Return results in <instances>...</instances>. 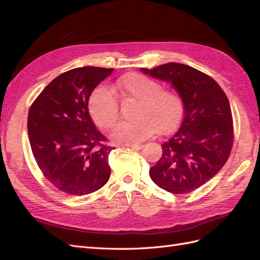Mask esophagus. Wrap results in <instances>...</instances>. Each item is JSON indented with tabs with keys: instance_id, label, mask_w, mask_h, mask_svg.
<instances>
[{
	"instance_id": "34e87169",
	"label": "esophagus",
	"mask_w": 260,
	"mask_h": 260,
	"mask_svg": "<svg viewBox=\"0 0 260 260\" xmlns=\"http://www.w3.org/2000/svg\"><path fill=\"white\" fill-rule=\"evenodd\" d=\"M143 146H144V145H142V144H133V145H128V147H129V148H131V149H137V151H139V149H142V148H143Z\"/></svg>"
}]
</instances>
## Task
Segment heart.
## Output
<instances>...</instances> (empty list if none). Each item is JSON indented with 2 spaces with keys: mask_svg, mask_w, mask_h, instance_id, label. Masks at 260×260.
Returning <instances> with one entry per match:
<instances>
[{
  "mask_svg": "<svg viewBox=\"0 0 260 260\" xmlns=\"http://www.w3.org/2000/svg\"><path fill=\"white\" fill-rule=\"evenodd\" d=\"M116 86L123 96L138 100V105L133 113L135 120L120 122L114 128L112 139L115 142L131 145L152 137L156 131L167 135L182 121V96L174 90L161 89V84L156 80L132 73L120 78ZM88 107L93 121L104 130L111 129L119 117L117 98L103 85L92 91Z\"/></svg>",
  "mask_w": 260,
  "mask_h": 260,
  "instance_id": "b5f03b06",
  "label": "heart"
}]
</instances>
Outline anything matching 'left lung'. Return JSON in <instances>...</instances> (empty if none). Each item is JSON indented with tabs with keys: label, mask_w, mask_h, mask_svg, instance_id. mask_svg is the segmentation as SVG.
<instances>
[{
	"label": "left lung",
	"mask_w": 260,
	"mask_h": 260,
	"mask_svg": "<svg viewBox=\"0 0 260 260\" xmlns=\"http://www.w3.org/2000/svg\"><path fill=\"white\" fill-rule=\"evenodd\" d=\"M141 70L170 82L184 102L182 122L161 145V157L149 169V177L167 192L191 193L215 177L229 158L234 139L229 100L211 77L191 66L167 62Z\"/></svg>",
	"instance_id": "8db88e82"
}]
</instances>
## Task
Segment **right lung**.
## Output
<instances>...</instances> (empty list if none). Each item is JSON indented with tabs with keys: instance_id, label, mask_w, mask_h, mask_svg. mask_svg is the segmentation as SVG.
<instances>
[{
	"instance_id": "right-lung-1",
	"label": "right lung",
	"mask_w": 260,
	"mask_h": 260,
	"mask_svg": "<svg viewBox=\"0 0 260 260\" xmlns=\"http://www.w3.org/2000/svg\"><path fill=\"white\" fill-rule=\"evenodd\" d=\"M114 68L80 67L59 75L45 86L28 114V136L45 179L70 195H86L111 176L108 155L114 147L89 114L90 94Z\"/></svg>"
}]
</instances>
